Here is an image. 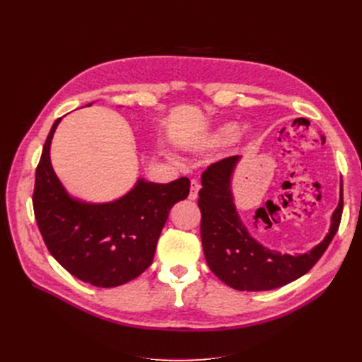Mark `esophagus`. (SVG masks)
<instances>
[{
    "instance_id": "1",
    "label": "esophagus",
    "mask_w": 362,
    "mask_h": 362,
    "mask_svg": "<svg viewBox=\"0 0 362 362\" xmlns=\"http://www.w3.org/2000/svg\"><path fill=\"white\" fill-rule=\"evenodd\" d=\"M199 189H201V184H199L198 181H196V180H192V184H190V193H189V199H190V201L198 199Z\"/></svg>"
}]
</instances>
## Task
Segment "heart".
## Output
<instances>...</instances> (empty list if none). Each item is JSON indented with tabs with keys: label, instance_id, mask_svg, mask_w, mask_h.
Here are the masks:
<instances>
[{
	"label": "heart",
	"instance_id": "heart-1",
	"mask_svg": "<svg viewBox=\"0 0 362 362\" xmlns=\"http://www.w3.org/2000/svg\"><path fill=\"white\" fill-rule=\"evenodd\" d=\"M235 136H237V127L233 124H228L217 131V133L213 136L211 141L216 145H223V144H228V141H231Z\"/></svg>",
	"mask_w": 362,
	"mask_h": 362
}]
</instances>
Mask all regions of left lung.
I'll list each match as a JSON object with an SVG mask.
<instances>
[{
	"instance_id": "8db88e82",
	"label": "left lung",
	"mask_w": 362,
	"mask_h": 362,
	"mask_svg": "<svg viewBox=\"0 0 362 362\" xmlns=\"http://www.w3.org/2000/svg\"><path fill=\"white\" fill-rule=\"evenodd\" d=\"M240 157L210 164L202 173L198 205L202 214L201 238L208 267L226 286L240 291L279 288L310 272L338 231L343 214V185L329 234L302 255L279 254L250 237L235 210L231 177Z\"/></svg>"
}]
</instances>
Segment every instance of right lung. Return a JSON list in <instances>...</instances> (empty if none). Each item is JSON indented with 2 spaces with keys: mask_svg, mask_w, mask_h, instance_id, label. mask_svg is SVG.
I'll list each match as a JSON object with an SVG mask.
<instances>
[{
  "mask_svg": "<svg viewBox=\"0 0 362 362\" xmlns=\"http://www.w3.org/2000/svg\"><path fill=\"white\" fill-rule=\"evenodd\" d=\"M62 117L52 124L36 169L33 208L49 254L71 275L110 288L133 281L154 259L170 208L190 192L189 178L169 184L139 180L125 196L108 204L76 201L63 189L49 160Z\"/></svg>",
  "mask_w": 362,
  "mask_h": 362,
  "instance_id": "1",
  "label": "right lung"
}]
</instances>
